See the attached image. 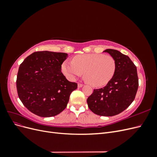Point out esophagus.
I'll return each mask as SVG.
<instances>
[{"mask_svg": "<svg viewBox=\"0 0 157 157\" xmlns=\"http://www.w3.org/2000/svg\"><path fill=\"white\" fill-rule=\"evenodd\" d=\"M83 84H82V83H78V88H81V87H82L83 86Z\"/></svg>", "mask_w": 157, "mask_h": 157, "instance_id": "1", "label": "esophagus"}]
</instances>
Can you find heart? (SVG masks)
Returning <instances> with one entry per match:
<instances>
[{
    "mask_svg": "<svg viewBox=\"0 0 157 157\" xmlns=\"http://www.w3.org/2000/svg\"><path fill=\"white\" fill-rule=\"evenodd\" d=\"M117 63L110 55L89 54L75 56L72 62L65 61L62 72L70 80L85 73L86 82L94 87L105 86L115 73Z\"/></svg>",
    "mask_w": 157,
    "mask_h": 157,
    "instance_id": "b5f03b06",
    "label": "heart"
}]
</instances>
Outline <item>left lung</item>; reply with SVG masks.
<instances>
[{
	"mask_svg": "<svg viewBox=\"0 0 157 157\" xmlns=\"http://www.w3.org/2000/svg\"><path fill=\"white\" fill-rule=\"evenodd\" d=\"M104 52L115 59V73L105 87L94 89L87 103L94 113L112 117L124 111L134 100L139 86L138 77L136 66L128 56L113 49Z\"/></svg>",
	"mask_w": 157,
	"mask_h": 157,
	"instance_id": "left-lung-1",
	"label": "left lung"
}]
</instances>
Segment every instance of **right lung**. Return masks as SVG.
<instances>
[{
  "label": "right lung",
  "mask_w": 157,
  "mask_h": 157,
  "mask_svg": "<svg viewBox=\"0 0 157 157\" xmlns=\"http://www.w3.org/2000/svg\"><path fill=\"white\" fill-rule=\"evenodd\" d=\"M67 54L49 51L35 52L19 67L16 87L24 106L39 117L58 115L67 107L70 94L77 83L69 82L61 73Z\"/></svg>",
  "instance_id": "right-lung-1"
}]
</instances>
